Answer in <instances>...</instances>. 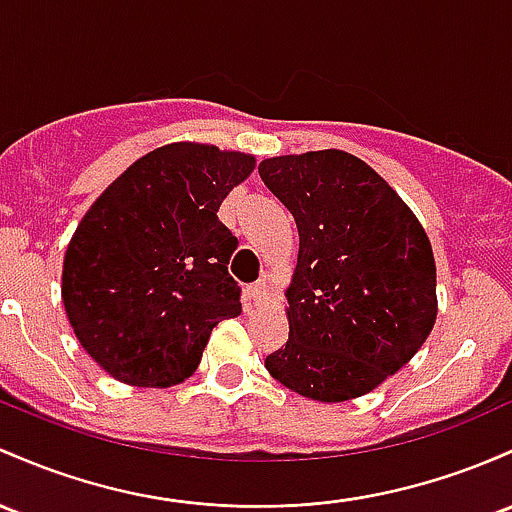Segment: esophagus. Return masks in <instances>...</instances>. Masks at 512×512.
Wrapping results in <instances>:
<instances>
[{"label":"esophagus","instance_id":"obj_1","mask_svg":"<svg viewBox=\"0 0 512 512\" xmlns=\"http://www.w3.org/2000/svg\"><path fill=\"white\" fill-rule=\"evenodd\" d=\"M247 299H250L252 303H262L267 299V284L265 282H255L247 286Z\"/></svg>","mask_w":512,"mask_h":512}]
</instances>
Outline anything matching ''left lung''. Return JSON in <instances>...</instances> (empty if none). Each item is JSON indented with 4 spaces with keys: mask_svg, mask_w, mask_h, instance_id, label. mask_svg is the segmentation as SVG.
Here are the masks:
<instances>
[{
    "mask_svg": "<svg viewBox=\"0 0 512 512\" xmlns=\"http://www.w3.org/2000/svg\"><path fill=\"white\" fill-rule=\"evenodd\" d=\"M260 177L299 230L284 291L289 340L265 359L267 372L320 403L374 391L435 325L437 269L423 223L345 150L267 157Z\"/></svg>",
    "mask_w": 512,
    "mask_h": 512,
    "instance_id": "8db88e82",
    "label": "left lung"
}]
</instances>
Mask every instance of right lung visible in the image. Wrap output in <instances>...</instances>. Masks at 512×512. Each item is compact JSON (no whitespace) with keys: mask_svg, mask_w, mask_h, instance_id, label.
<instances>
[{"mask_svg":"<svg viewBox=\"0 0 512 512\" xmlns=\"http://www.w3.org/2000/svg\"><path fill=\"white\" fill-rule=\"evenodd\" d=\"M255 165L209 143L162 145L84 213L65 250L63 303L80 345L116 381L182 384L211 330L240 316L228 274L238 238L216 213Z\"/></svg>","mask_w":512,"mask_h":512,"instance_id":"1","label":"right lung"}]
</instances>
